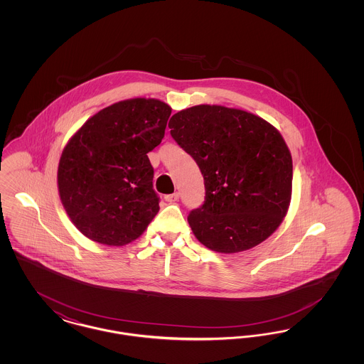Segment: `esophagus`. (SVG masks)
I'll return each mask as SVG.
<instances>
[{
    "label": "esophagus",
    "mask_w": 364,
    "mask_h": 364,
    "mask_svg": "<svg viewBox=\"0 0 364 364\" xmlns=\"http://www.w3.org/2000/svg\"><path fill=\"white\" fill-rule=\"evenodd\" d=\"M178 198H180L178 192H174V193H171V195H166V196H165V200L169 202V203H174V202L178 200Z\"/></svg>",
    "instance_id": "34e87169"
}]
</instances>
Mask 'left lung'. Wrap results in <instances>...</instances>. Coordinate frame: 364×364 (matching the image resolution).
Masks as SVG:
<instances>
[{
  "label": "left lung",
  "instance_id": "1",
  "mask_svg": "<svg viewBox=\"0 0 364 364\" xmlns=\"http://www.w3.org/2000/svg\"><path fill=\"white\" fill-rule=\"evenodd\" d=\"M169 128L205 178V203L188 215L195 237L215 252L235 254L274 233L291 203L294 174L277 128L220 105L180 110Z\"/></svg>",
  "mask_w": 364,
  "mask_h": 364
}]
</instances>
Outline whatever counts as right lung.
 Instances as JSON below:
<instances>
[{
  "label": "right lung",
  "mask_w": 364,
  "mask_h": 364,
  "mask_svg": "<svg viewBox=\"0 0 364 364\" xmlns=\"http://www.w3.org/2000/svg\"><path fill=\"white\" fill-rule=\"evenodd\" d=\"M172 113L154 98L120 101L90 117L68 140L57 171L61 203L86 237L105 245L136 240L159 210L147 153Z\"/></svg>",
  "instance_id": "right-lung-1"
}]
</instances>
